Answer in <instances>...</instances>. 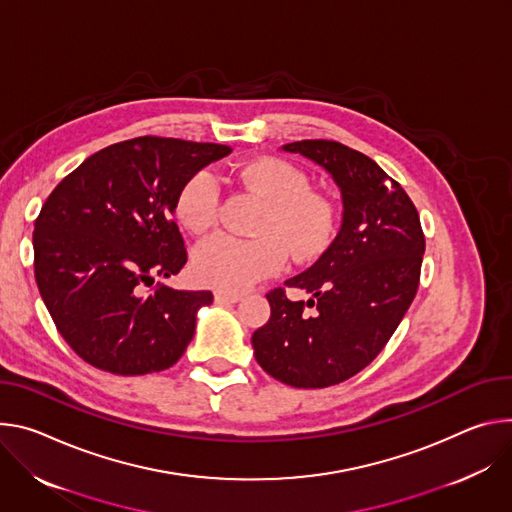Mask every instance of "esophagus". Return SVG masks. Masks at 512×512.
Wrapping results in <instances>:
<instances>
[{"mask_svg":"<svg viewBox=\"0 0 512 512\" xmlns=\"http://www.w3.org/2000/svg\"><path fill=\"white\" fill-rule=\"evenodd\" d=\"M213 299H215L217 305H227V303L242 301V295L240 293H227V291H215Z\"/></svg>","mask_w":512,"mask_h":512,"instance_id":"1","label":"esophagus"}]
</instances>
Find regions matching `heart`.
Returning <instances> with one entry per match:
<instances>
[{
	"label": "heart",
	"instance_id": "1",
	"mask_svg": "<svg viewBox=\"0 0 512 512\" xmlns=\"http://www.w3.org/2000/svg\"><path fill=\"white\" fill-rule=\"evenodd\" d=\"M242 181L264 201L250 240L213 236L193 252V274L199 282L227 293H240L276 274L293 260H309L327 242L331 213L323 199L311 195L303 170L280 158H258L246 164ZM219 183L209 170L191 175L175 201L179 221L193 234H205L219 217Z\"/></svg>",
	"mask_w": 512,
	"mask_h": 512
}]
</instances>
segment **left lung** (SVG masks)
<instances>
[{"instance_id": "1", "label": "left lung", "mask_w": 512, "mask_h": 512, "mask_svg": "<svg viewBox=\"0 0 512 512\" xmlns=\"http://www.w3.org/2000/svg\"><path fill=\"white\" fill-rule=\"evenodd\" d=\"M331 175L344 203L342 227L305 272L285 287L309 293L291 301L285 289L266 295L270 319L254 331L256 362L295 388H325L364 370L411 307L425 254L419 213L366 154L333 140L282 146Z\"/></svg>"}]
</instances>
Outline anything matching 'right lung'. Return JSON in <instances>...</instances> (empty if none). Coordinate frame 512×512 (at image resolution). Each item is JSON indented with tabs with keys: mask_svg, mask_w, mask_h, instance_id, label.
<instances>
[{
	"mask_svg": "<svg viewBox=\"0 0 512 512\" xmlns=\"http://www.w3.org/2000/svg\"><path fill=\"white\" fill-rule=\"evenodd\" d=\"M230 146L142 136L83 160L34 223V276L65 342L120 376L166 370L185 354L209 291L154 280L179 274L187 250L173 219L183 183Z\"/></svg>",
	"mask_w": 512,
	"mask_h": 512,
	"instance_id": "obj_1",
	"label": "right lung"
}]
</instances>
